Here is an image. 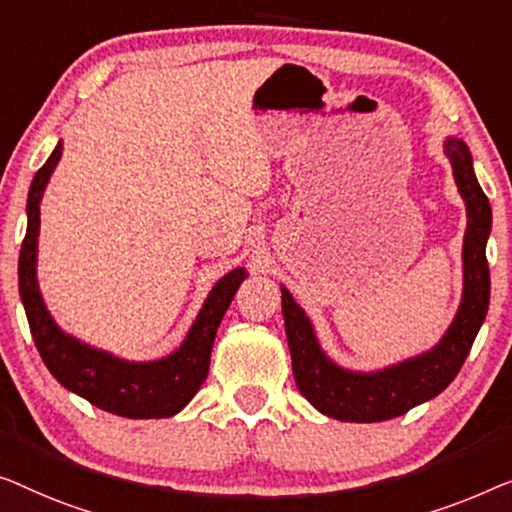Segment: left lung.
I'll return each instance as SVG.
<instances>
[{
	"mask_svg": "<svg viewBox=\"0 0 512 512\" xmlns=\"http://www.w3.org/2000/svg\"><path fill=\"white\" fill-rule=\"evenodd\" d=\"M443 153L452 164V176L466 204L469 222H466L462 248V301H459L455 320L450 322L448 331L434 348L378 371L343 369L322 350L311 318L287 292V287L280 285L294 383L322 415L341 422L392 420L438 397L455 380L464 359L469 357L489 308V266L485 248L492 232V206L475 178L469 146L457 136H448L443 143Z\"/></svg>",
	"mask_w": 512,
	"mask_h": 512,
	"instance_id": "left-lung-1",
	"label": "left lung"
}]
</instances>
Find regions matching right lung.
Masks as SVG:
<instances>
[{
	"mask_svg": "<svg viewBox=\"0 0 512 512\" xmlns=\"http://www.w3.org/2000/svg\"><path fill=\"white\" fill-rule=\"evenodd\" d=\"M62 157V141L57 143L46 164L37 171L27 194V234L18 259V290L23 299L27 322H30L34 343L53 373V378L69 392L88 399L92 406L106 413L150 420V417H171L192 401L201 383L208 376L215 334L236 290L246 280L248 271L239 266L222 276L194 318L185 341L162 359L150 362H129L113 352L99 350L95 345L78 341L67 334L48 313L37 280L41 197L57 162Z\"/></svg>",
	"mask_w": 512,
	"mask_h": 512,
	"instance_id": "obj_1",
	"label": "right lung"
}]
</instances>
